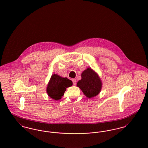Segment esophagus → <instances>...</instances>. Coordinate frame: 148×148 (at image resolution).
<instances>
[{
    "label": "esophagus",
    "mask_w": 148,
    "mask_h": 148,
    "mask_svg": "<svg viewBox=\"0 0 148 148\" xmlns=\"http://www.w3.org/2000/svg\"><path fill=\"white\" fill-rule=\"evenodd\" d=\"M72 82H73V85H76V84H77V80H76V79H72Z\"/></svg>",
    "instance_id": "1"
}]
</instances>
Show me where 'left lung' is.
Wrapping results in <instances>:
<instances>
[{"label": "left lung", "mask_w": 148, "mask_h": 148, "mask_svg": "<svg viewBox=\"0 0 148 148\" xmlns=\"http://www.w3.org/2000/svg\"><path fill=\"white\" fill-rule=\"evenodd\" d=\"M77 86L80 88L85 96L90 98L99 94L102 88V82L98 75L90 68L84 70Z\"/></svg>", "instance_id": "8db88e82"}]
</instances>
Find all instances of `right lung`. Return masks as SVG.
<instances>
[{
  "instance_id": "right-lung-1",
  "label": "right lung",
  "mask_w": 148,
  "mask_h": 148,
  "mask_svg": "<svg viewBox=\"0 0 148 148\" xmlns=\"http://www.w3.org/2000/svg\"><path fill=\"white\" fill-rule=\"evenodd\" d=\"M72 85L73 83L69 79L62 78L56 74H53L47 85V93L49 97L57 101L61 99L66 88Z\"/></svg>"
}]
</instances>
